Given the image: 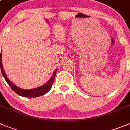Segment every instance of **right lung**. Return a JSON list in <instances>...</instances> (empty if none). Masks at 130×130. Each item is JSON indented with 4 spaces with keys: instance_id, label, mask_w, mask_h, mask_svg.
Masks as SVG:
<instances>
[{
    "instance_id": "add662e5",
    "label": "right lung",
    "mask_w": 130,
    "mask_h": 130,
    "mask_svg": "<svg viewBox=\"0 0 130 130\" xmlns=\"http://www.w3.org/2000/svg\"><path fill=\"white\" fill-rule=\"evenodd\" d=\"M0 66L1 72H2V75H3L4 78H5L6 81L7 82V83L9 84V86H10L11 88L13 89V91H14V92H15L17 94H18V95H20V96L27 98L38 97V96H43V95L45 94L46 93H47V92L50 90L52 86L53 83H54V79H55V73H56L57 71V70H55V71H54L52 78L47 82L45 84L43 85V86H40V87H37V88L32 89L29 90H25L23 89L19 88V87L16 86L14 84H13V83H12L10 80H9V78L7 77V76H6V73H5L4 71L3 66H2V52H1V54L0 55Z\"/></svg>"
}]
</instances>
